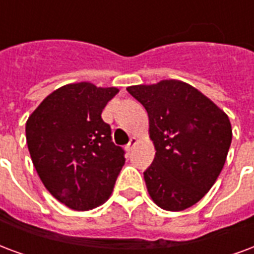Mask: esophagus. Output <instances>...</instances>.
I'll return each mask as SVG.
<instances>
[{"instance_id":"obj_1","label":"esophagus","mask_w":254,"mask_h":254,"mask_svg":"<svg viewBox=\"0 0 254 254\" xmlns=\"http://www.w3.org/2000/svg\"><path fill=\"white\" fill-rule=\"evenodd\" d=\"M137 141H138V140H137V137H130V140H129V142H127V145L125 146V149H127V152H130L133 148H134V145L137 144Z\"/></svg>"}]
</instances>
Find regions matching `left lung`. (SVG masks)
Listing matches in <instances>:
<instances>
[{
  "mask_svg": "<svg viewBox=\"0 0 254 254\" xmlns=\"http://www.w3.org/2000/svg\"><path fill=\"white\" fill-rule=\"evenodd\" d=\"M145 108L155 160L144 172L159 207L182 211L207 194L221 174L232 144L227 114L191 84L164 79L129 86Z\"/></svg>",
  "mask_w": 254,
  "mask_h": 254,
  "instance_id": "obj_1",
  "label": "left lung"
}]
</instances>
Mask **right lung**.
<instances>
[{
    "label": "right lung",
    "mask_w": 254,
    "mask_h": 254,
    "mask_svg": "<svg viewBox=\"0 0 254 254\" xmlns=\"http://www.w3.org/2000/svg\"><path fill=\"white\" fill-rule=\"evenodd\" d=\"M118 93L90 82L62 86L43 99L25 125L32 163L50 194L76 211L103 204L125 164L101 114Z\"/></svg>",
    "instance_id": "obj_1"
}]
</instances>
